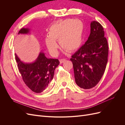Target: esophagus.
Listing matches in <instances>:
<instances>
[{
	"label": "esophagus",
	"instance_id": "1",
	"mask_svg": "<svg viewBox=\"0 0 125 125\" xmlns=\"http://www.w3.org/2000/svg\"><path fill=\"white\" fill-rule=\"evenodd\" d=\"M65 60H66V59H59V62H60V63H63L64 62H65Z\"/></svg>",
	"mask_w": 125,
	"mask_h": 125
}]
</instances>
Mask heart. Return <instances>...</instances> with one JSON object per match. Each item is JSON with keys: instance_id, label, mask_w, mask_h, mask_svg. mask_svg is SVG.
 <instances>
[{"instance_id": "b5f03b06", "label": "heart", "mask_w": 125, "mask_h": 125, "mask_svg": "<svg viewBox=\"0 0 125 125\" xmlns=\"http://www.w3.org/2000/svg\"><path fill=\"white\" fill-rule=\"evenodd\" d=\"M48 34L45 43L52 53H57L58 45L56 41H59L63 50L71 53L78 51L81 46L83 39L84 25L82 21L78 19H68L51 25L48 29Z\"/></svg>"}]
</instances>
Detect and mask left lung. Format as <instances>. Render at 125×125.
Wrapping results in <instances>:
<instances>
[{
	"mask_svg": "<svg viewBox=\"0 0 125 125\" xmlns=\"http://www.w3.org/2000/svg\"><path fill=\"white\" fill-rule=\"evenodd\" d=\"M88 40L71 56L76 84L82 89H91L99 82L107 62L108 46L103 26L97 21L90 24Z\"/></svg>",
	"mask_w": 125,
	"mask_h": 125,
	"instance_id": "1",
	"label": "left lung"
}]
</instances>
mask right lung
Wrapping results in <instances>:
<instances>
[{"label": "right lung", "mask_w": 125, "mask_h": 125, "mask_svg": "<svg viewBox=\"0 0 125 125\" xmlns=\"http://www.w3.org/2000/svg\"><path fill=\"white\" fill-rule=\"evenodd\" d=\"M29 33V28H22L18 34ZM15 56L19 70L25 84L34 92H43L53 79L54 71L59 64L58 59L48 58L43 52H41L35 61L25 63L16 54Z\"/></svg>", "instance_id": "right-lung-1"}]
</instances>
